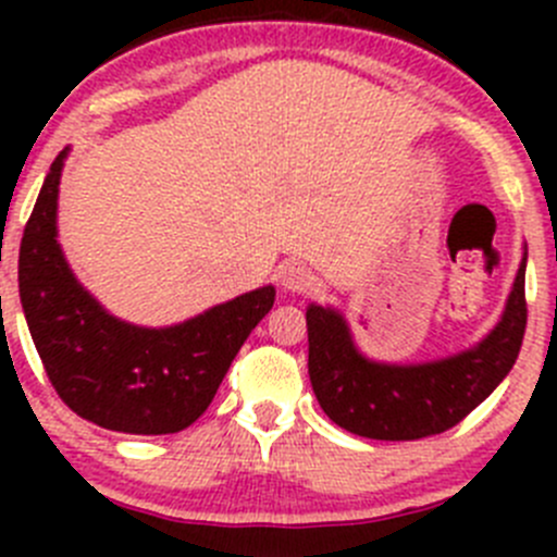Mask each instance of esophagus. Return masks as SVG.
Here are the masks:
<instances>
[{
	"label": "esophagus",
	"mask_w": 557,
	"mask_h": 557,
	"mask_svg": "<svg viewBox=\"0 0 557 557\" xmlns=\"http://www.w3.org/2000/svg\"><path fill=\"white\" fill-rule=\"evenodd\" d=\"M277 280L290 294H301V290H307L312 285V272L307 267H301V263H285V267H280Z\"/></svg>",
	"instance_id": "obj_1"
}]
</instances>
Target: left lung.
Segmentation results:
<instances>
[{
  "label": "left lung",
  "instance_id": "obj_1",
  "mask_svg": "<svg viewBox=\"0 0 557 557\" xmlns=\"http://www.w3.org/2000/svg\"><path fill=\"white\" fill-rule=\"evenodd\" d=\"M525 261L498 323L466 350L420 363L369 358L336 307H307L310 383L320 409L339 429L383 442L442 434L480 407L512 372L525 334Z\"/></svg>",
  "mask_w": 557,
  "mask_h": 557
}]
</instances>
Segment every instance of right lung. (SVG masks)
<instances>
[{
  "mask_svg": "<svg viewBox=\"0 0 557 557\" xmlns=\"http://www.w3.org/2000/svg\"><path fill=\"white\" fill-rule=\"evenodd\" d=\"M70 148L50 164L24 228L18 290L26 325L61 401L107 431L177 434L201 418L274 285L172 325L115 318L72 272L59 245V183Z\"/></svg>",
  "mask_w": 557,
  "mask_h": 557,
  "instance_id": "obj_1",
  "label": "right lung"
}]
</instances>
